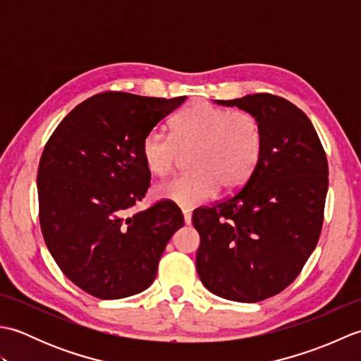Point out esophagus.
<instances>
[{
	"mask_svg": "<svg viewBox=\"0 0 361 361\" xmlns=\"http://www.w3.org/2000/svg\"><path fill=\"white\" fill-rule=\"evenodd\" d=\"M183 217H185V224L190 225V221H192V214L189 211H183Z\"/></svg>",
	"mask_w": 361,
	"mask_h": 361,
	"instance_id": "esophagus-1",
	"label": "esophagus"
}]
</instances>
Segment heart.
Here are the masks:
<instances>
[{"instance_id":"obj_1","label":"heart","mask_w":361,"mask_h":361,"mask_svg":"<svg viewBox=\"0 0 361 361\" xmlns=\"http://www.w3.org/2000/svg\"><path fill=\"white\" fill-rule=\"evenodd\" d=\"M172 135L153 128L142 140V158L157 176L172 172L181 153H192V173L178 175L157 188V195L181 208H195L224 190L243 186L262 155L264 132L248 111L198 102L175 118Z\"/></svg>"}]
</instances>
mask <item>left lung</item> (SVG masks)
<instances>
[{"instance_id": "left-lung-1", "label": "left lung", "mask_w": 361, "mask_h": 361, "mask_svg": "<svg viewBox=\"0 0 361 361\" xmlns=\"http://www.w3.org/2000/svg\"><path fill=\"white\" fill-rule=\"evenodd\" d=\"M216 102L255 114L264 147L239 192L194 211L197 273L214 295L259 302L288 287L317 247L327 158L310 119L286 99L257 93Z\"/></svg>"}]
</instances>
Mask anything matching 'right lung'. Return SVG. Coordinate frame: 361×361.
<instances>
[{"label": "right lung", "mask_w": 361, "mask_h": 361, "mask_svg": "<svg viewBox=\"0 0 361 361\" xmlns=\"http://www.w3.org/2000/svg\"><path fill=\"white\" fill-rule=\"evenodd\" d=\"M186 101L106 91L54 130L38 166L40 226L68 279L99 299L141 293L167 242L185 225L172 202L128 216L150 185L142 140Z\"/></svg>", "instance_id": "obj_1"}]
</instances>
